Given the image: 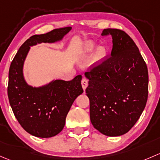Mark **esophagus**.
<instances>
[{"mask_svg":"<svg viewBox=\"0 0 160 160\" xmlns=\"http://www.w3.org/2000/svg\"><path fill=\"white\" fill-rule=\"evenodd\" d=\"M82 88H83L84 90H85V88H87L88 86V80L86 78H83L82 80Z\"/></svg>","mask_w":160,"mask_h":160,"instance_id":"esophagus-1","label":"esophagus"}]
</instances>
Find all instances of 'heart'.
Returning a JSON list of instances; mask_svg holds the SVG:
<instances>
[{"label": "heart", "mask_w": 160, "mask_h": 160, "mask_svg": "<svg viewBox=\"0 0 160 160\" xmlns=\"http://www.w3.org/2000/svg\"><path fill=\"white\" fill-rule=\"evenodd\" d=\"M95 48V44L92 41H88L85 44V45L83 46V52H90L93 50ZM105 55H106V51H105V48L103 47L98 48V50H97L96 53H95V60L99 61L102 60L103 58L105 57Z\"/></svg>", "instance_id": "1"}]
</instances>
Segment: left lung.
Listing matches in <instances>:
<instances>
[{
    "label": "left lung",
    "instance_id": "left-lung-1",
    "mask_svg": "<svg viewBox=\"0 0 160 160\" xmlns=\"http://www.w3.org/2000/svg\"><path fill=\"white\" fill-rule=\"evenodd\" d=\"M102 36L112 37L111 55L85 73L94 128L108 136L128 132L146 107L149 75L144 59L129 34L107 28Z\"/></svg>",
    "mask_w": 160,
    "mask_h": 160
}]
</instances>
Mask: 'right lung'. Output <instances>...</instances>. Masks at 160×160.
Here are the masks:
<instances>
[{"label":"right lung","mask_w":160,"mask_h":160,"mask_svg":"<svg viewBox=\"0 0 160 160\" xmlns=\"http://www.w3.org/2000/svg\"><path fill=\"white\" fill-rule=\"evenodd\" d=\"M71 29V27L62 28L31 36L20 47L10 66L8 86L10 105L21 127L36 137H52L63 129L72 103L83 92L82 75L68 82L55 80L43 87L33 88L23 76L24 62L30 46L57 42Z\"/></svg>","instance_id":"1"}]
</instances>
